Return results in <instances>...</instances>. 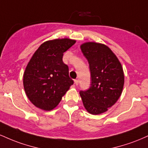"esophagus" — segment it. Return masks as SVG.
I'll return each mask as SVG.
<instances>
[{"mask_svg": "<svg viewBox=\"0 0 148 148\" xmlns=\"http://www.w3.org/2000/svg\"><path fill=\"white\" fill-rule=\"evenodd\" d=\"M74 84H75L76 86H78V84H79V79L74 80Z\"/></svg>", "mask_w": 148, "mask_h": 148, "instance_id": "34e87169", "label": "esophagus"}]
</instances>
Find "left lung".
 <instances>
[{
	"instance_id": "1",
	"label": "left lung",
	"mask_w": 148,
	"mask_h": 148,
	"mask_svg": "<svg viewBox=\"0 0 148 148\" xmlns=\"http://www.w3.org/2000/svg\"><path fill=\"white\" fill-rule=\"evenodd\" d=\"M89 63L91 86L80 91L85 108L92 115H99L114 105L122 94L125 76L122 64L106 45L95 42L81 45Z\"/></svg>"
}]
</instances>
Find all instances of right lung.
I'll list each match as a JSON object with an SVG mask.
<instances>
[{"mask_svg": "<svg viewBox=\"0 0 148 148\" xmlns=\"http://www.w3.org/2000/svg\"><path fill=\"white\" fill-rule=\"evenodd\" d=\"M75 42L69 38L45 42L28 62L23 73V87L28 98L37 108L51 111L74 84L62 56Z\"/></svg>", "mask_w": 148, "mask_h": 148, "instance_id": "1", "label": "right lung"}]
</instances>
